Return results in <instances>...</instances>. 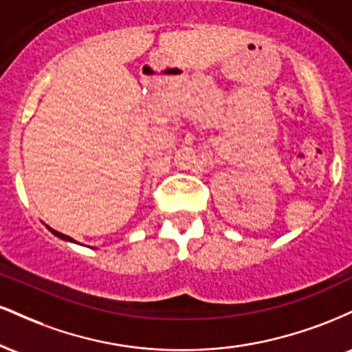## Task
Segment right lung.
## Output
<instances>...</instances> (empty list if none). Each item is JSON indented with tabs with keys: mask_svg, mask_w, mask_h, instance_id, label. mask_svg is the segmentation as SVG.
Here are the masks:
<instances>
[{
	"mask_svg": "<svg viewBox=\"0 0 352 352\" xmlns=\"http://www.w3.org/2000/svg\"><path fill=\"white\" fill-rule=\"evenodd\" d=\"M47 228H50V227H47ZM50 230H51V232H52V233H54V235H56V236L63 238V240H71V241H72V238H71V236H67V235H63V233L56 232V230H52V228H50Z\"/></svg>",
	"mask_w": 352,
	"mask_h": 352,
	"instance_id": "right-lung-1",
	"label": "right lung"
}]
</instances>
